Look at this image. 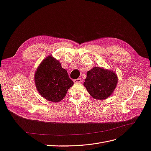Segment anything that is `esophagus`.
<instances>
[{
    "label": "esophagus",
    "instance_id": "34e87169",
    "mask_svg": "<svg viewBox=\"0 0 151 151\" xmlns=\"http://www.w3.org/2000/svg\"><path fill=\"white\" fill-rule=\"evenodd\" d=\"M81 81V78H77V79H76V80H74V83H80Z\"/></svg>",
    "mask_w": 151,
    "mask_h": 151
}]
</instances>
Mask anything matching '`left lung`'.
Here are the masks:
<instances>
[{"label": "left lung", "instance_id": "1", "mask_svg": "<svg viewBox=\"0 0 151 151\" xmlns=\"http://www.w3.org/2000/svg\"><path fill=\"white\" fill-rule=\"evenodd\" d=\"M118 81L115 72L102 67H93L87 71L83 85L93 99L104 100L113 94Z\"/></svg>", "mask_w": 151, "mask_h": 151}]
</instances>
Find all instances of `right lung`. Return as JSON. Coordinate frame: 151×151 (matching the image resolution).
Masks as SVG:
<instances>
[{"mask_svg":"<svg viewBox=\"0 0 151 151\" xmlns=\"http://www.w3.org/2000/svg\"><path fill=\"white\" fill-rule=\"evenodd\" d=\"M38 92L46 100L59 102L73 85L67 71L58 59L49 55L40 63L34 75Z\"/></svg>","mask_w":151,"mask_h":151,"instance_id":"1","label":"right lung"}]
</instances>
